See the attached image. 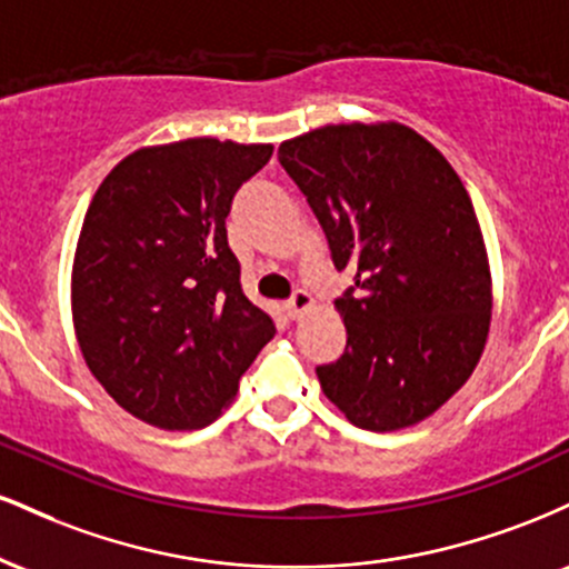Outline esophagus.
I'll return each mask as SVG.
<instances>
[{"label":"esophagus","mask_w":569,"mask_h":569,"mask_svg":"<svg viewBox=\"0 0 569 569\" xmlns=\"http://www.w3.org/2000/svg\"><path fill=\"white\" fill-rule=\"evenodd\" d=\"M286 307H289V316L291 318H299V316H302V312H307L312 307V297L305 289H297V291L291 293L289 305H286Z\"/></svg>","instance_id":"esophagus-1"}]
</instances>
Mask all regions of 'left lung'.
Returning <instances> with one entry per match:
<instances>
[{
    "label": "left lung",
    "instance_id": "left-lung-1",
    "mask_svg": "<svg viewBox=\"0 0 569 569\" xmlns=\"http://www.w3.org/2000/svg\"><path fill=\"white\" fill-rule=\"evenodd\" d=\"M329 240L348 345L318 367L326 398L363 430L426 420L466 385L489 331L492 289L460 176L398 122L326 126L278 149Z\"/></svg>",
    "mask_w": 569,
    "mask_h": 569
}]
</instances>
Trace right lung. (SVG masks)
<instances>
[{"instance_id": "obj_1", "label": "right lung", "mask_w": 569, "mask_h": 569, "mask_svg": "<svg viewBox=\"0 0 569 569\" xmlns=\"http://www.w3.org/2000/svg\"><path fill=\"white\" fill-rule=\"evenodd\" d=\"M270 143L187 139L128 154L98 187L74 253L71 316L109 396L166 430L206 428L276 337L240 289L227 217Z\"/></svg>"}]
</instances>
